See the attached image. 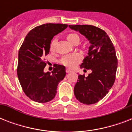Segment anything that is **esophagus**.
I'll list each match as a JSON object with an SVG mask.
<instances>
[{
  "instance_id": "esophagus-1",
  "label": "esophagus",
  "mask_w": 132,
  "mask_h": 132,
  "mask_svg": "<svg viewBox=\"0 0 132 132\" xmlns=\"http://www.w3.org/2000/svg\"><path fill=\"white\" fill-rule=\"evenodd\" d=\"M66 72H67V73H69V72H72V70H70V69H68V68H67V69L66 70Z\"/></svg>"
}]
</instances>
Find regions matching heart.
<instances>
[{
	"mask_svg": "<svg viewBox=\"0 0 132 132\" xmlns=\"http://www.w3.org/2000/svg\"><path fill=\"white\" fill-rule=\"evenodd\" d=\"M66 39L68 40V42L73 44H77L80 41L79 36L76 34H68L66 36ZM54 44H55V41H53L51 44V49L53 48ZM81 60H82V56L79 53H75L68 54V55L62 57L60 60V62L62 65H64L66 67H68L69 68H73L81 61Z\"/></svg>",
	"mask_w": 132,
	"mask_h": 132,
	"instance_id": "1",
	"label": "heart"
}]
</instances>
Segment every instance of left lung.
Returning <instances> with one entry per match:
<instances>
[{
  "label": "left lung",
  "instance_id": "8db88e82",
  "mask_svg": "<svg viewBox=\"0 0 132 132\" xmlns=\"http://www.w3.org/2000/svg\"><path fill=\"white\" fill-rule=\"evenodd\" d=\"M69 27L85 36L90 43L88 55L80 68L90 69L92 72L88 77L79 75L74 88L75 96L84 104H94L108 93L114 83L118 65L114 46L106 33L96 27L69 25Z\"/></svg>",
  "mask_w": 132,
  "mask_h": 132
}]
</instances>
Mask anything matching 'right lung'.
<instances>
[{
  "label": "right lung",
  "instance_id": "add662e5",
  "mask_svg": "<svg viewBox=\"0 0 132 132\" xmlns=\"http://www.w3.org/2000/svg\"><path fill=\"white\" fill-rule=\"evenodd\" d=\"M67 27L52 23L38 26L28 33L20 48L18 77L26 95L36 102L46 103L53 99L59 83L66 76L65 66L58 64L52 74L44 72L46 64L43 59L49 53L54 36Z\"/></svg>",
  "mask_w": 132,
  "mask_h": 132
}]
</instances>
